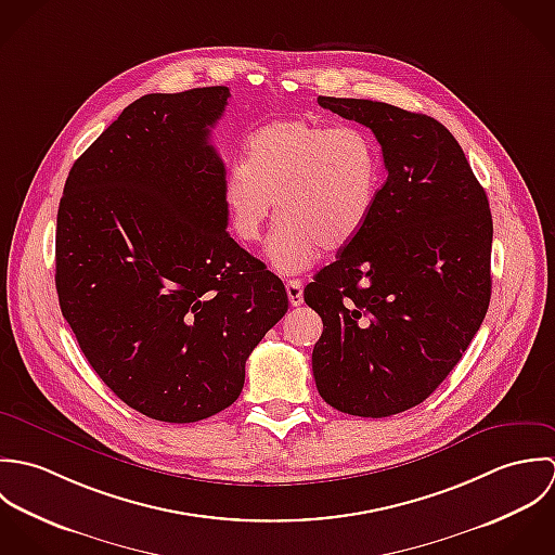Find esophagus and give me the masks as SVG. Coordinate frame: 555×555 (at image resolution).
<instances>
[{"instance_id": "obj_1", "label": "esophagus", "mask_w": 555, "mask_h": 555, "mask_svg": "<svg viewBox=\"0 0 555 555\" xmlns=\"http://www.w3.org/2000/svg\"><path fill=\"white\" fill-rule=\"evenodd\" d=\"M287 296H289V302H292V307H300L302 302H305V292H302V281H298V279H292V281H287Z\"/></svg>"}]
</instances>
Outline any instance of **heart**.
I'll use <instances>...</instances> for the list:
<instances>
[{
    "mask_svg": "<svg viewBox=\"0 0 555 555\" xmlns=\"http://www.w3.org/2000/svg\"><path fill=\"white\" fill-rule=\"evenodd\" d=\"M382 186L375 141L356 126L274 121L246 141V160L222 182L231 231L255 242L272 208L268 259L283 274L309 270L322 248L351 244L371 219Z\"/></svg>",
    "mask_w": 555,
    "mask_h": 555,
    "instance_id": "obj_1",
    "label": "heart"
}]
</instances>
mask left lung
<instances>
[{
  "label": "left lung",
  "instance_id": "8db88e82",
  "mask_svg": "<svg viewBox=\"0 0 555 555\" xmlns=\"http://www.w3.org/2000/svg\"><path fill=\"white\" fill-rule=\"evenodd\" d=\"M382 145L388 178L358 237L305 287L322 318L313 375L334 410L384 418L423 403L478 333L491 298L485 189L438 119L320 96Z\"/></svg>",
  "mask_w": 555,
  "mask_h": 555
}]
</instances>
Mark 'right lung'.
I'll return each mask as SVG.
<instances>
[{"instance_id": "right-lung-1", "label": "right lung", "mask_w": 555, "mask_h": 555, "mask_svg": "<svg viewBox=\"0 0 555 555\" xmlns=\"http://www.w3.org/2000/svg\"><path fill=\"white\" fill-rule=\"evenodd\" d=\"M227 99L224 86L141 96L75 160L57 210L62 315L113 392L163 423L229 408L287 313L283 281L227 231L208 141Z\"/></svg>"}]
</instances>
